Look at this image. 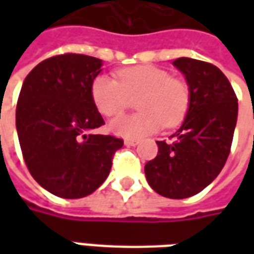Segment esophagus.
<instances>
[{"mask_svg": "<svg viewBox=\"0 0 254 254\" xmlns=\"http://www.w3.org/2000/svg\"><path fill=\"white\" fill-rule=\"evenodd\" d=\"M125 145H129V147H134V145H137L138 140H133V138H125Z\"/></svg>", "mask_w": 254, "mask_h": 254, "instance_id": "obj_1", "label": "esophagus"}]
</instances>
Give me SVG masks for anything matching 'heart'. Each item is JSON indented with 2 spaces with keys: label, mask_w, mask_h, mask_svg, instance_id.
<instances>
[{
  "label": "heart",
  "mask_w": 254,
  "mask_h": 254,
  "mask_svg": "<svg viewBox=\"0 0 254 254\" xmlns=\"http://www.w3.org/2000/svg\"><path fill=\"white\" fill-rule=\"evenodd\" d=\"M118 81L99 74L91 84V98L102 116L121 114L136 98L140 113L117 117L110 130L127 138H141L158 132L162 125L176 127L187 116L190 105V89L185 81L173 78L165 69L152 65L124 67L117 70Z\"/></svg>",
  "instance_id": "b5f03b06"
}]
</instances>
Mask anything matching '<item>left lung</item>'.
I'll use <instances>...</instances> for the list:
<instances>
[{
	"label": "left lung",
	"mask_w": 254,
	"mask_h": 254,
	"mask_svg": "<svg viewBox=\"0 0 254 254\" xmlns=\"http://www.w3.org/2000/svg\"><path fill=\"white\" fill-rule=\"evenodd\" d=\"M173 65L187 78L190 105L181 127L144 167L149 187L160 196H194L218 177L229 158L238 100L223 72L212 64L181 57Z\"/></svg>",
	"instance_id": "8db88e82"
}]
</instances>
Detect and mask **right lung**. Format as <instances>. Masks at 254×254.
<instances>
[{"instance_id":"obj_1","label":"right lung","mask_w":254,"mask_h":254,"mask_svg":"<svg viewBox=\"0 0 254 254\" xmlns=\"http://www.w3.org/2000/svg\"><path fill=\"white\" fill-rule=\"evenodd\" d=\"M102 60L61 54L38 64L25 77L16 129L25 165L42 188L81 198L105 182L122 138L92 134L105 121L91 98Z\"/></svg>"}]
</instances>
